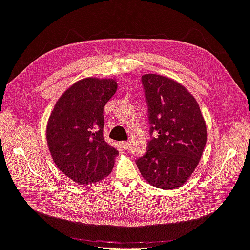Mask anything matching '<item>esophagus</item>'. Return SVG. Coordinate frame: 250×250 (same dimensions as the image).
Wrapping results in <instances>:
<instances>
[{
  "label": "esophagus",
  "instance_id": "34e87169",
  "mask_svg": "<svg viewBox=\"0 0 250 250\" xmlns=\"http://www.w3.org/2000/svg\"><path fill=\"white\" fill-rule=\"evenodd\" d=\"M121 145H122V147H123V149H128V147H129V145H130V143L129 142H122L121 143Z\"/></svg>",
  "mask_w": 250,
  "mask_h": 250
}]
</instances>
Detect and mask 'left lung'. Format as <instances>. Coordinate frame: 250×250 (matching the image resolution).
Returning <instances> with one entry per match:
<instances>
[{
    "instance_id": "obj_1",
    "label": "left lung",
    "mask_w": 250,
    "mask_h": 250,
    "mask_svg": "<svg viewBox=\"0 0 250 250\" xmlns=\"http://www.w3.org/2000/svg\"><path fill=\"white\" fill-rule=\"evenodd\" d=\"M148 104L151 141L135 163L151 186L171 190L183 186L199 164L207 144L200 107L177 81L156 74L142 76ZM158 132L156 138L152 137Z\"/></svg>"
}]
</instances>
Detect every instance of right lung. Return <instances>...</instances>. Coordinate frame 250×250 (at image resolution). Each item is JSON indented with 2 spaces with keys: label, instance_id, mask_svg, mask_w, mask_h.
<instances>
[{
  "label": "right lung",
  "instance_id": "1",
  "mask_svg": "<svg viewBox=\"0 0 250 250\" xmlns=\"http://www.w3.org/2000/svg\"><path fill=\"white\" fill-rule=\"evenodd\" d=\"M115 79L88 77L74 83L56 102L46 137L57 168L79 185L107 177L118 150L104 141L103 108L117 92Z\"/></svg>",
  "mask_w": 250,
  "mask_h": 250
}]
</instances>
